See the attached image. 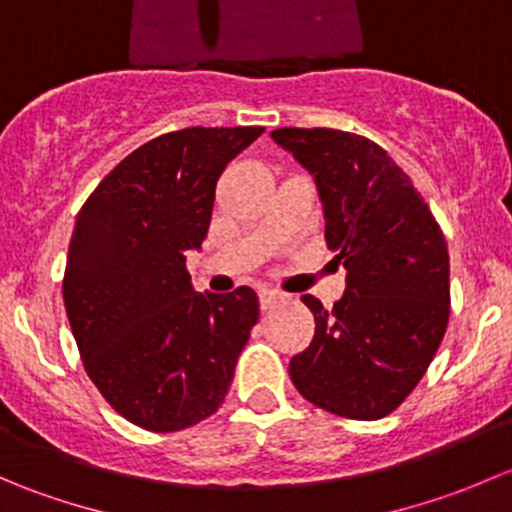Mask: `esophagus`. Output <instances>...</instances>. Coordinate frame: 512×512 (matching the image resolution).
Masks as SVG:
<instances>
[{"instance_id":"esophagus-1","label":"esophagus","mask_w":512,"mask_h":512,"mask_svg":"<svg viewBox=\"0 0 512 512\" xmlns=\"http://www.w3.org/2000/svg\"><path fill=\"white\" fill-rule=\"evenodd\" d=\"M282 302H292V294L280 292V289H272V287H262L260 289L262 309H272L275 304H282Z\"/></svg>"}]
</instances>
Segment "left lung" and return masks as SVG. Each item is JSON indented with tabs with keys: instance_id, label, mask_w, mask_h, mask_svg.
I'll use <instances>...</instances> for the list:
<instances>
[{
	"instance_id": "obj_1",
	"label": "left lung",
	"mask_w": 512,
	"mask_h": 512,
	"mask_svg": "<svg viewBox=\"0 0 512 512\" xmlns=\"http://www.w3.org/2000/svg\"><path fill=\"white\" fill-rule=\"evenodd\" d=\"M272 138L317 178L324 240L347 270V292L332 309L302 294L317 327L289 361L292 384L329 414L389 416L426 374L448 327L441 225L379 143L337 128H277Z\"/></svg>"
}]
</instances>
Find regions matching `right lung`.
Listing matches in <instances>:
<instances>
[{"label":"right lung","mask_w":512,"mask_h":512,"mask_svg":"<svg viewBox=\"0 0 512 512\" xmlns=\"http://www.w3.org/2000/svg\"><path fill=\"white\" fill-rule=\"evenodd\" d=\"M262 131L163 133L123 158L76 215L66 317L103 399L146 431H183L213 416L260 319L255 289L195 292L185 252L208 235L225 165Z\"/></svg>","instance_id":"obj_1"}]
</instances>
